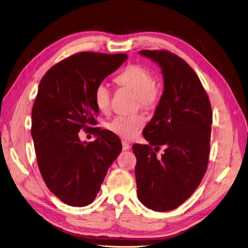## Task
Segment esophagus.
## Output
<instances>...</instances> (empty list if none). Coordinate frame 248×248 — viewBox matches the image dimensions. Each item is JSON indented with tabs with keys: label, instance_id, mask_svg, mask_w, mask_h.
<instances>
[{
	"label": "esophagus",
	"instance_id": "1",
	"mask_svg": "<svg viewBox=\"0 0 248 248\" xmlns=\"http://www.w3.org/2000/svg\"><path fill=\"white\" fill-rule=\"evenodd\" d=\"M122 148H123V150H128L130 148V145L127 143V142H125V140H123V142H122Z\"/></svg>",
	"mask_w": 248,
	"mask_h": 248
}]
</instances>
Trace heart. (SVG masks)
I'll return each instance as SVG.
<instances>
[{"instance_id": "b5f03b06", "label": "heart", "mask_w": 248, "mask_h": 248, "mask_svg": "<svg viewBox=\"0 0 248 248\" xmlns=\"http://www.w3.org/2000/svg\"><path fill=\"white\" fill-rule=\"evenodd\" d=\"M118 85L123 86L135 93L137 104L146 109L153 108L159 99V86L153 80L149 70L138 64H131L115 78ZM93 101L101 113L108 112L110 108V92L103 83L96 86L93 92ZM144 125L142 115L117 116L108 124V129L113 135L123 140H133Z\"/></svg>"}]
</instances>
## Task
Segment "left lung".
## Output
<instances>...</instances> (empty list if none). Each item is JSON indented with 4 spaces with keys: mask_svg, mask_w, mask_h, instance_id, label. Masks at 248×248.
Listing matches in <instances>:
<instances>
[{
    "mask_svg": "<svg viewBox=\"0 0 248 248\" xmlns=\"http://www.w3.org/2000/svg\"><path fill=\"white\" fill-rule=\"evenodd\" d=\"M162 69L164 93L143 130L148 145L135 144L140 202L156 212L176 209L202 183L210 153L213 113L196 73L183 58L165 50H143ZM160 145L164 153L156 156Z\"/></svg>",
    "mask_w": 248,
    "mask_h": 248,
    "instance_id": "8db88e82",
    "label": "left lung"
}]
</instances>
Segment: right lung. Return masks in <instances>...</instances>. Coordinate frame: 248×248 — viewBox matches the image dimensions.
<instances>
[{"mask_svg": "<svg viewBox=\"0 0 248 248\" xmlns=\"http://www.w3.org/2000/svg\"><path fill=\"white\" fill-rule=\"evenodd\" d=\"M126 59V54L77 53L52 66L38 85L31 127L37 165L49 190L66 204H91L122 150L116 135L93 127L99 112L93 92ZM81 129L93 130L97 139L81 142Z\"/></svg>", "mask_w": 248, "mask_h": 248, "instance_id": "add662e5", "label": "right lung"}]
</instances>
